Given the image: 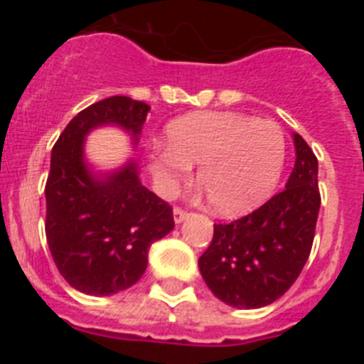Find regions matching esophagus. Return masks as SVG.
<instances>
[{
    "label": "esophagus",
    "instance_id": "34e87169",
    "mask_svg": "<svg viewBox=\"0 0 364 364\" xmlns=\"http://www.w3.org/2000/svg\"><path fill=\"white\" fill-rule=\"evenodd\" d=\"M173 217H175L176 224H180V222H182L186 217H188V211L182 210V208H178V205H176L175 210H173Z\"/></svg>",
    "mask_w": 364,
    "mask_h": 364
}]
</instances>
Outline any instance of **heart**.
I'll use <instances>...</instances> for the list:
<instances>
[{
    "label": "heart",
    "mask_w": 364,
    "mask_h": 364,
    "mask_svg": "<svg viewBox=\"0 0 364 364\" xmlns=\"http://www.w3.org/2000/svg\"><path fill=\"white\" fill-rule=\"evenodd\" d=\"M167 144L147 154V166L166 195L197 166V182L213 210L237 215L269 197L281 178L286 140L281 125L240 112H195L171 122Z\"/></svg>",
    "instance_id": "1"
}]
</instances>
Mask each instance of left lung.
Wrapping results in <instances>:
<instances>
[{
  "label": "left lung",
  "mask_w": 364,
  "mask_h": 364,
  "mask_svg": "<svg viewBox=\"0 0 364 364\" xmlns=\"http://www.w3.org/2000/svg\"><path fill=\"white\" fill-rule=\"evenodd\" d=\"M295 166L288 184L259 210L215 224L198 259L205 284L230 306L260 308L290 290L306 264L321 208L317 156L294 134Z\"/></svg>",
  "instance_id": "1"
}]
</instances>
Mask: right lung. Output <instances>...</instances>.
Masks as SVG:
<instances>
[{
  "mask_svg": "<svg viewBox=\"0 0 364 364\" xmlns=\"http://www.w3.org/2000/svg\"><path fill=\"white\" fill-rule=\"evenodd\" d=\"M149 109L127 96L100 100L67 124L53 147L45 235L58 272L82 294L127 290L146 272L151 244L175 228L173 208L140 184L136 164L98 178L83 160L89 131L120 125L138 140Z\"/></svg>",
  "mask_w": 364,
  "mask_h": 364,
  "instance_id": "obj_1",
  "label": "right lung"
}]
</instances>
